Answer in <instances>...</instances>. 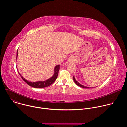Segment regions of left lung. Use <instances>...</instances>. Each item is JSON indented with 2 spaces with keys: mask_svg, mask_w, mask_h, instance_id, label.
Returning <instances> with one entry per match:
<instances>
[{
  "mask_svg": "<svg viewBox=\"0 0 127 127\" xmlns=\"http://www.w3.org/2000/svg\"><path fill=\"white\" fill-rule=\"evenodd\" d=\"M73 80H74V81L75 82V83H76V85H77L78 86H80L81 87H82V88H89V87H87V86H84V85H81L80 83H79L78 81H77L76 80V79H75V77H74V76H73Z\"/></svg>",
  "mask_w": 127,
  "mask_h": 127,
  "instance_id": "8db88e82",
  "label": "left lung"
}]
</instances>
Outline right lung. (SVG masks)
Here are the masks:
<instances>
[{
    "mask_svg": "<svg viewBox=\"0 0 127 127\" xmlns=\"http://www.w3.org/2000/svg\"><path fill=\"white\" fill-rule=\"evenodd\" d=\"M17 57V51L16 53V57ZM60 65H57L56 66H55V68H54V74L53 75V76L51 77L50 78L48 79L47 80L45 81H37V82H30L28 81L27 80L25 79L19 72V73L20 74V75L21 76L22 78L23 79V80L26 82L29 85L32 86L34 88H43V87H47L49 85H50L51 84H52L54 81H55L58 76V72H59V70L60 68Z\"/></svg>",
    "mask_w": 127,
    "mask_h": 127,
    "instance_id": "add662e5",
    "label": "right lung"
}]
</instances>
